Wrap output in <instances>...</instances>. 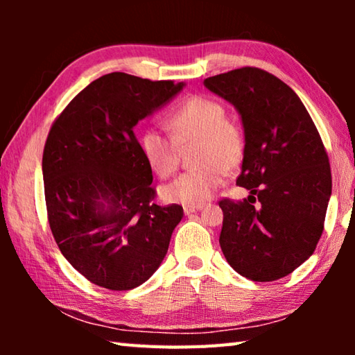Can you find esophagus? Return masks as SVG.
Listing matches in <instances>:
<instances>
[{
    "mask_svg": "<svg viewBox=\"0 0 355 355\" xmlns=\"http://www.w3.org/2000/svg\"><path fill=\"white\" fill-rule=\"evenodd\" d=\"M202 208H203V205H186L183 208V211H184V214H192V213L200 211Z\"/></svg>",
    "mask_w": 355,
    "mask_h": 355,
    "instance_id": "obj_1",
    "label": "esophagus"
}]
</instances>
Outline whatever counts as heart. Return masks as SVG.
Segmentation results:
<instances>
[{
    "label": "heart",
    "instance_id": "obj_1",
    "mask_svg": "<svg viewBox=\"0 0 355 355\" xmlns=\"http://www.w3.org/2000/svg\"><path fill=\"white\" fill-rule=\"evenodd\" d=\"M171 135L148 127L141 136V150L147 164L161 178L177 171L182 148L197 146L194 164L199 169L184 172L161 189L166 202L202 205L214 196L225 172L241 166L245 139L241 127L227 119L225 106L208 97H191L171 114Z\"/></svg>",
    "mask_w": 355,
    "mask_h": 355
}]
</instances>
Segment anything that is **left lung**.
Here are the masks:
<instances>
[{
	"mask_svg": "<svg viewBox=\"0 0 355 355\" xmlns=\"http://www.w3.org/2000/svg\"><path fill=\"white\" fill-rule=\"evenodd\" d=\"M203 84L236 107L245 139L236 183L250 196L219 202L220 249L243 277H285L309 260L324 230L332 173L321 136L296 92L261 69H236Z\"/></svg>",
	"mask_w": 355,
	"mask_h": 355,
	"instance_id": "8db88e82",
	"label": "left lung"
}]
</instances>
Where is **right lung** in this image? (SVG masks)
<instances>
[{
  "label": "right lung",
  "instance_id": "obj_1",
  "mask_svg": "<svg viewBox=\"0 0 355 355\" xmlns=\"http://www.w3.org/2000/svg\"><path fill=\"white\" fill-rule=\"evenodd\" d=\"M184 83L103 75L70 101L48 133L42 172L48 222L59 250L92 284L142 285L169 249L180 205L153 203V175L135 127Z\"/></svg>",
  "mask_w": 355,
  "mask_h": 355
}]
</instances>
